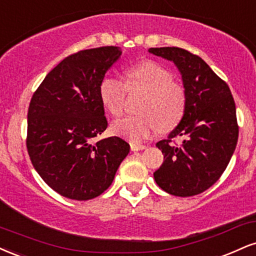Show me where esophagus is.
Returning <instances> with one entry per match:
<instances>
[{
    "label": "esophagus",
    "mask_w": 256,
    "mask_h": 256,
    "mask_svg": "<svg viewBox=\"0 0 256 256\" xmlns=\"http://www.w3.org/2000/svg\"><path fill=\"white\" fill-rule=\"evenodd\" d=\"M146 146L138 142H130V150L132 151H140V150H145Z\"/></svg>",
    "instance_id": "esophagus-1"
}]
</instances>
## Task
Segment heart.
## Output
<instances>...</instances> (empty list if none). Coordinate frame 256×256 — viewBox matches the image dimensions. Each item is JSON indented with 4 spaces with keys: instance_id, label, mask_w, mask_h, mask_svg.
Returning <instances> with one entry per match:
<instances>
[{
    "instance_id": "obj_1",
    "label": "heart",
    "mask_w": 256,
    "mask_h": 256,
    "mask_svg": "<svg viewBox=\"0 0 256 256\" xmlns=\"http://www.w3.org/2000/svg\"><path fill=\"white\" fill-rule=\"evenodd\" d=\"M128 90H142L147 97L141 106L142 115H129L116 120L111 128L117 135L132 141L146 139L159 127L169 129L181 121L187 105L184 87L174 81L165 66L145 61L129 69L127 82L110 75L100 84V99L111 115L120 116L124 110Z\"/></svg>"
}]
</instances>
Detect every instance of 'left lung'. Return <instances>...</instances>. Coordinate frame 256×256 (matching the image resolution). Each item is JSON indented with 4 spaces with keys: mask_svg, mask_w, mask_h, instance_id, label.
<instances>
[{
    "mask_svg": "<svg viewBox=\"0 0 256 256\" xmlns=\"http://www.w3.org/2000/svg\"><path fill=\"white\" fill-rule=\"evenodd\" d=\"M148 51L175 63L187 94L181 122L157 142L164 163L153 176L166 193L193 196L212 187L232 157L238 140L235 100L228 84L201 57L176 46ZM176 138L182 139L178 144Z\"/></svg>",
    "mask_w": 256,
    "mask_h": 256,
    "instance_id": "1",
    "label": "left lung"
}]
</instances>
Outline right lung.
<instances>
[{"label": "right lung", "mask_w": 256, "mask_h": 256, "mask_svg": "<svg viewBox=\"0 0 256 256\" xmlns=\"http://www.w3.org/2000/svg\"><path fill=\"white\" fill-rule=\"evenodd\" d=\"M121 54L118 46L72 54L45 76L30 102V159L43 181L68 199L104 193L129 152V144L118 136L96 141L108 127L100 84Z\"/></svg>", "instance_id": "obj_1"}]
</instances>
